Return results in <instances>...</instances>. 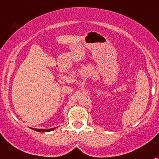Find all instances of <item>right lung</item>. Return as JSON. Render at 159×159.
Instances as JSON below:
<instances>
[{"label": "right lung", "instance_id": "add662e5", "mask_svg": "<svg viewBox=\"0 0 159 159\" xmlns=\"http://www.w3.org/2000/svg\"><path fill=\"white\" fill-rule=\"evenodd\" d=\"M32 130H34L35 131H37V132H40V133H48V132H50V131H52L54 130L55 128H50V129H37V128H30Z\"/></svg>", "mask_w": 159, "mask_h": 159}]
</instances>
